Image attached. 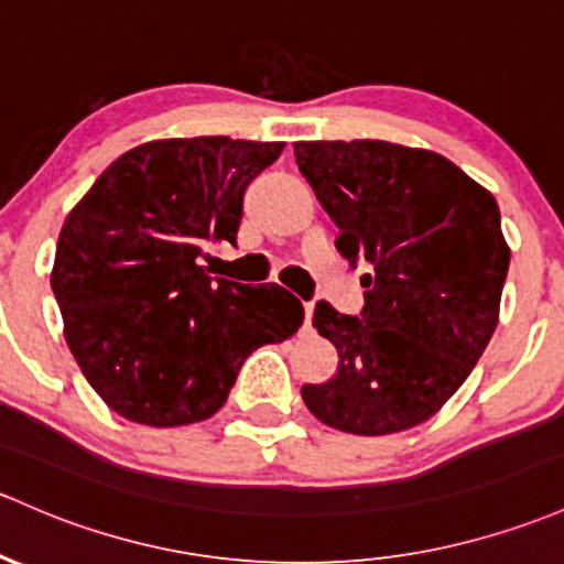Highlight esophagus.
I'll return each mask as SVG.
<instances>
[{"label": "esophagus", "mask_w": 564, "mask_h": 564, "mask_svg": "<svg viewBox=\"0 0 564 564\" xmlns=\"http://www.w3.org/2000/svg\"><path fill=\"white\" fill-rule=\"evenodd\" d=\"M304 312H306V323H304V330H312V314H314V304H304Z\"/></svg>", "instance_id": "1"}]
</instances>
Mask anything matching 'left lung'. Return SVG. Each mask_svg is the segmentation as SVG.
<instances>
[{"label":"left lung","mask_w":564,"mask_h":564,"mask_svg":"<svg viewBox=\"0 0 564 564\" xmlns=\"http://www.w3.org/2000/svg\"><path fill=\"white\" fill-rule=\"evenodd\" d=\"M295 163L336 223L344 258L366 260L360 317L319 301L314 328L338 371L301 398L325 425L390 435L430 420L498 328L508 250L492 193L422 148L295 142Z\"/></svg>","instance_id":"left-lung-1"}]
</instances>
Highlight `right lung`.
Returning a JSON list of instances; mask_svg holds the SVG:
<instances>
[{
	"label": "right lung",
	"mask_w": 564,
	"mask_h": 564,
	"mask_svg": "<svg viewBox=\"0 0 564 564\" xmlns=\"http://www.w3.org/2000/svg\"><path fill=\"white\" fill-rule=\"evenodd\" d=\"M282 148L231 137L144 142L66 215L51 271L66 344L126 420H209L247 355L304 323L301 301L280 284L250 288L198 265L204 241L236 245L247 185Z\"/></svg>",
	"instance_id": "right-lung-1"
}]
</instances>
